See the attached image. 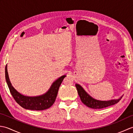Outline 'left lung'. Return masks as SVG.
<instances>
[{"instance_id":"1","label":"left lung","mask_w":133,"mask_h":133,"mask_svg":"<svg viewBox=\"0 0 133 133\" xmlns=\"http://www.w3.org/2000/svg\"><path fill=\"white\" fill-rule=\"evenodd\" d=\"M75 86L77 87L78 93L79 95L81 101L86 106L92 109H103L104 108V107L114 105V104L117 103L121 99V98H122V97H121L119 99H113L108 101H98L95 99L94 98H92L91 97H90V96L84 91V89L82 88V87L79 85V84H76Z\"/></svg>"}]
</instances>
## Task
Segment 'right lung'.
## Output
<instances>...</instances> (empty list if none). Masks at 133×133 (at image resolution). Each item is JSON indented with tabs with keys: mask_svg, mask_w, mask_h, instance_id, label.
<instances>
[{
	"mask_svg": "<svg viewBox=\"0 0 133 133\" xmlns=\"http://www.w3.org/2000/svg\"><path fill=\"white\" fill-rule=\"evenodd\" d=\"M5 79L11 95L20 106L25 109L43 110L49 109L55 102L59 87L66 75H63L55 81L46 94L38 97H27L18 92L11 84L7 72V65L5 67Z\"/></svg>",
	"mask_w": 133,
	"mask_h": 133,
	"instance_id": "right-lung-1",
	"label": "right lung"
}]
</instances>
